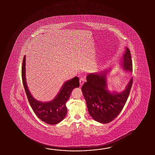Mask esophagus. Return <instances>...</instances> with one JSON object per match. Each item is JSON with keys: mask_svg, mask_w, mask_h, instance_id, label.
<instances>
[{"mask_svg": "<svg viewBox=\"0 0 155 155\" xmlns=\"http://www.w3.org/2000/svg\"><path fill=\"white\" fill-rule=\"evenodd\" d=\"M79 82H80V86H82L84 84V82H85V79H84V78H81V79H80V80H79Z\"/></svg>", "mask_w": 155, "mask_h": 155, "instance_id": "34e87169", "label": "esophagus"}]
</instances>
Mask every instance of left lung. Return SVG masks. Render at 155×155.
<instances>
[{
    "instance_id": "left-lung-1",
    "label": "left lung",
    "mask_w": 155,
    "mask_h": 155,
    "mask_svg": "<svg viewBox=\"0 0 155 155\" xmlns=\"http://www.w3.org/2000/svg\"><path fill=\"white\" fill-rule=\"evenodd\" d=\"M119 64L124 70L131 73L132 63L128 48H126ZM108 73V70H105L87 74L81 89L90 115L102 124L109 123L119 115L129 97L133 81L131 78L122 91H111L107 86Z\"/></svg>"
}]
</instances>
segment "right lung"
<instances>
[{
  "label": "right lung",
  "instance_id": "right-lung-1",
  "mask_svg": "<svg viewBox=\"0 0 155 155\" xmlns=\"http://www.w3.org/2000/svg\"><path fill=\"white\" fill-rule=\"evenodd\" d=\"M26 56L24 57L22 66V80L30 105L34 113L43 122L49 125H55L63 121L67 114L66 103L71 93L80 85L78 77H74L64 83L56 96L50 101L42 102L33 97L27 85L25 70Z\"/></svg>",
  "mask_w": 155,
  "mask_h": 155
}]
</instances>
